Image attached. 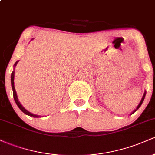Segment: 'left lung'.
<instances>
[{
  "mask_svg": "<svg viewBox=\"0 0 155 155\" xmlns=\"http://www.w3.org/2000/svg\"><path fill=\"white\" fill-rule=\"evenodd\" d=\"M146 93H147V92H144V94H143V97H142L141 101H140V102L139 103V104H138V106H137L136 109V110H135V111H133L132 114H133V113H134V112H136V111H137V110H138V108H140V106H141L142 103H143V100H144V98H145V95H146Z\"/></svg>",
  "mask_w": 155,
  "mask_h": 155,
  "instance_id": "obj_1",
  "label": "left lung"
}]
</instances>
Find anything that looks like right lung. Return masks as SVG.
<instances>
[{
  "label": "right lung",
  "mask_w": 155,
  "mask_h": 155,
  "mask_svg": "<svg viewBox=\"0 0 155 155\" xmlns=\"http://www.w3.org/2000/svg\"><path fill=\"white\" fill-rule=\"evenodd\" d=\"M18 63V61L15 64V66H16V65H17V63ZM14 78H15V71L12 72V76H11V81H12V90H13V96H14V98H15V101L16 102V104H17V106L19 108V109L22 111L23 113H25V114L28 115V116H31V117H39L40 116H38V115H35V114H33L30 113L29 111H28L22 105L20 104V103L18 101V98H17V92H16V90H15V84H14Z\"/></svg>",
  "instance_id": "right-lung-1"
}]
</instances>
